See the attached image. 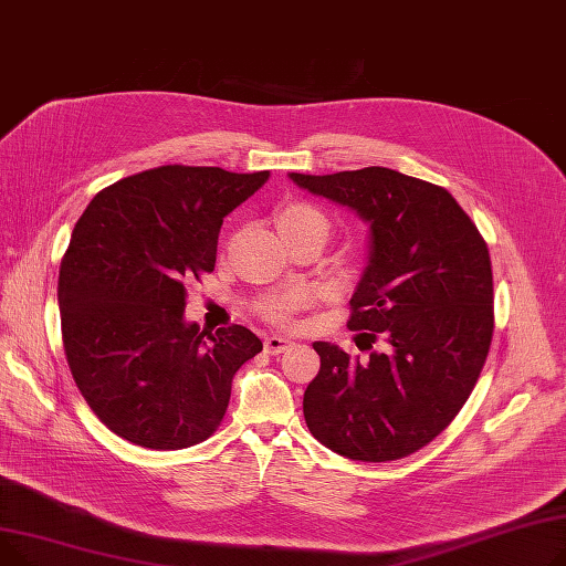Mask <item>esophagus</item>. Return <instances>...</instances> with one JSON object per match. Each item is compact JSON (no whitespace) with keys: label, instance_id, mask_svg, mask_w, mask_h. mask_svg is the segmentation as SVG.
Returning a JSON list of instances; mask_svg holds the SVG:
<instances>
[{"label":"esophagus","instance_id":"34e87169","mask_svg":"<svg viewBox=\"0 0 566 566\" xmlns=\"http://www.w3.org/2000/svg\"><path fill=\"white\" fill-rule=\"evenodd\" d=\"M292 347V340L283 338V336H270L264 338V349H268V354H281L285 349Z\"/></svg>","mask_w":566,"mask_h":566}]
</instances>
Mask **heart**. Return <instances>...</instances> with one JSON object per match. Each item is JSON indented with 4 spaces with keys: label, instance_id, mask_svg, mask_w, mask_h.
<instances>
[{
    "label": "heart",
    "instance_id": "obj_1",
    "mask_svg": "<svg viewBox=\"0 0 566 566\" xmlns=\"http://www.w3.org/2000/svg\"><path fill=\"white\" fill-rule=\"evenodd\" d=\"M281 232H304V230H322L328 235V219L308 203H290L279 212ZM308 304V294L304 290H285L260 298L255 304V313L268 322L281 324L294 311Z\"/></svg>",
    "mask_w": 566,
    "mask_h": 566
}]
</instances>
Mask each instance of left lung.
<instances>
[{"mask_svg":"<svg viewBox=\"0 0 566 566\" xmlns=\"http://www.w3.org/2000/svg\"><path fill=\"white\" fill-rule=\"evenodd\" d=\"M290 178L370 221V264L347 326L363 331L365 349L386 345L352 358L315 343L306 424L347 459L409 457L454 420L484 368L493 336L486 242L448 189L384 166Z\"/></svg>","mask_w":566,"mask_h":566,"instance_id":"left-lung-1","label":"left lung"}]
</instances>
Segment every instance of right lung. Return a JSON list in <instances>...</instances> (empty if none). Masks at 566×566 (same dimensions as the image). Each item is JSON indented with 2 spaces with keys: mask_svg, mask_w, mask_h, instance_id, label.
<instances>
[{
  "mask_svg": "<svg viewBox=\"0 0 566 566\" xmlns=\"http://www.w3.org/2000/svg\"><path fill=\"white\" fill-rule=\"evenodd\" d=\"M270 171L166 164L97 191L59 270L63 349L91 407L120 439L182 450L221 424L230 384L262 352L247 326L206 338L187 283L214 272L223 217Z\"/></svg>",
  "mask_w": 566,
  "mask_h": 566,
  "instance_id": "obj_1",
  "label": "right lung"
}]
</instances>
